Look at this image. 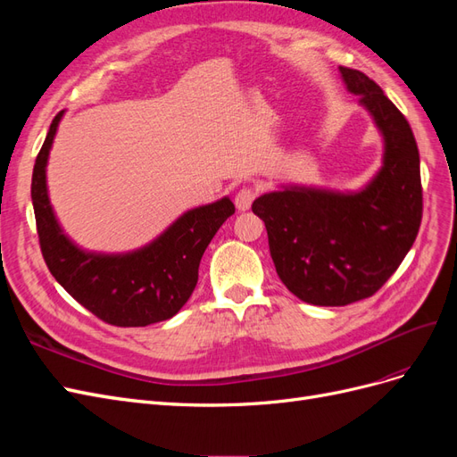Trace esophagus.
<instances>
[{"mask_svg": "<svg viewBox=\"0 0 457 457\" xmlns=\"http://www.w3.org/2000/svg\"><path fill=\"white\" fill-rule=\"evenodd\" d=\"M255 200V190L250 187H244L238 190V195L234 196V204H237L238 212H247Z\"/></svg>", "mask_w": 457, "mask_h": 457, "instance_id": "obj_1", "label": "esophagus"}]
</instances>
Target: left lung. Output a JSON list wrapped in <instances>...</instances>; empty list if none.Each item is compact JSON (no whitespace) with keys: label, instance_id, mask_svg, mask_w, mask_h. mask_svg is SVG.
Instances as JSON below:
<instances>
[{"label":"left lung","instance_id":"1","mask_svg":"<svg viewBox=\"0 0 457 457\" xmlns=\"http://www.w3.org/2000/svg\"><path fill=\"white\" fill-rule=\"evenodd\" d=\"M383 137V163L354 192L292 185L259 196L270 257L284 286L301 301L343 307L391 278L416 242L423 213L420 150L410 123L366 74L339 66Z\"/></svg>","mask_w":457,"mask_h":457}]
</instances>
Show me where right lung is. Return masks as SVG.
I'll return each instance as SVG.
<instances>
[{
	"mask_svg": "<svg viewBox=\"0 0 457 457\" xmlns=\"http://www.w3.org/2000/svg\"><path fill=\"white\" fill-rule=\"evenodd\" d=\"M64 110L54 116L32 173V204L47 269L81 307L103 322L137 328L175 316L198 282L205 247L234 213L228 196L195 207L156 240L128 253L86 252L66 237L47 192V160Z\"/></svg>",
	"mask_w": 457,
	"mask_h": 457,
	"instance_id": "obj_1",
	"label": "right lung"
}]
</instances>
